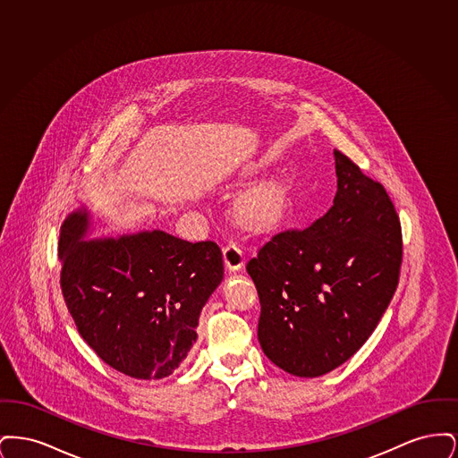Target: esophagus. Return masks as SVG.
Segmentation results:
<instances>
[{
	"label": "esophagus",
	"instance_id": "34e87169",
	"mask_svg": "<svg viewBox=\"0 0 458 458\" xmlns=\"http://www.w3.org/2000/svg\"><path fill=\"white\" fill-rule=\"evenodd\" d=\"M223 259L230 271H239L240 267L245 264V254L237 242H228L223 247Z\"/></svg>",
	"mask_w": 458,
	"mask_h": 458
}]
</instances>
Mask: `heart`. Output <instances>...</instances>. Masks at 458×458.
<instances>
[{"label":"heart","instance_id":"1","mask_svg":"<svg viewBox=\"0 0 458 458\" xmlns=\"http://www.w3.org/2000/svg\"><path fill=\"white\" fill-rule=\"evenodd\" d=\"M276 209H278V199L269 191L252 194L243 204V215L252 223H262L273 218Z\"/></svg>","mask_w":458,"mask_h":458}]
</instances>
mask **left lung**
I'll use <instances>...</instances> for the list:
<instances>
[{"mask_svg": "<svg viewBox=\"0 0 458 458\" xmlns=\"http://www.w3.org/2000/svg\"><path fill=\"white\" fill-rule=\"evenodd\" d=\"M327 215L267 240L247 262L266 357L301 377L336 369L360 349L392 301L402 226L392 199L340 151Z\"/></svg>", "mask_w": 458, "mask_h": 458, "instance_id": "8db88e82", "label": "left lung"}]
</instances>
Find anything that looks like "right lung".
Returning a JSON list of instances; mask_svg holds the SVG:
<instances>
[{"mask_svg":"<svg viewBox=\"0 0 458 458\" xmlns=\"http://www.w3.org/2000/svg\"><path fill=\"white\" fill-rule=\"evenodd\" d=\"M86 209L60 232V284L81 336L113 369L135 379L174 372L197 340L199 314L223 280L215 242L161 230L84 240Z\"/></svg>","mask_w":458,"mask_h":458,"instance_id":"1","label":"right lung"}]
</instances>
